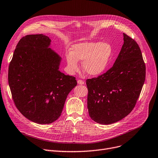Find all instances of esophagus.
I'll return each mask as SVG.
<instances>
[{
  "label": "esophagus",
  "mask_w": 158,
  "mask_h": 158,
  "mask_svg": "<svg viewBox=\"0 0 158 158\" xmlns=\"http://www.w3.org/2000/svg\"><path fill=\"white\" fill-rule=\"evenodd\" d=\"M77 83L79 84V85H84L85 84V82L83 81H82V80H78L77 81Z\"/></svg>",
  "instance_id": "esophagus-1"
}]
</instances>
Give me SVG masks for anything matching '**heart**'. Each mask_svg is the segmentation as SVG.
<instances>
[{"mask_svg":"<svg viewBox=\"0 0 158 158\" xmlns=\"http://www.w3.org/2000/svg\"><path fill=\"white\" fill-rule=\"evenodd\" d=\"M111 52L109 44L88 41L73 45L70 52L66 54V60L71 72L77 71L78 61H82L83 71L89 76H96L107 68Z\"/></svg>","mask_w":158,"mask_h":158,"instance_id":"heart-1","label":"heart"}]
</instances>
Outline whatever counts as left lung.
I'll list each match as a JSON object with an SVG mask.
<instances>
[{"instance_id":"1","label":"left lung","mask_w":158,"mask_h":158,"mask_svg":"<svg viewBox=\"0 0 158 158\" xmlns=\"http://www.w3.org/2000/svg\"><path fill=\"white\" fill-rule=\"evenodd\" d=\"M123 35V44L112 68L86 80L89 115L104 125L117 122L132 111L145 80V65L138 45Z\"/></svg>"}]
</instances>
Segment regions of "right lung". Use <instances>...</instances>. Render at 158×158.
Listing matches in <instances>:
<instances>
[{"label": "right lung", "instance_id": "add662e5", "mask_svg": "<svg viewBox=\"0 0 158 158\" xmlns=\"http://www.w3.org/2000/svg\"><path fill=\"white\" fill-rule=\"evenodd\" d=\"M47 36L29 35L19 41L8 70V82L19 111L39 124L56 121L76 78L60 71L61 57Z\"/></svg>", "mask_w": 158, "mask_h": 158}]
</instances>
